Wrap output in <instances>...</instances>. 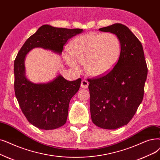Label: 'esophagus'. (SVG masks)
Segmentation results:
<instances>
[{"mask_svg": "<svg viewBox=\"0 0 160 160\" xmlns=\"http://www.w3.org/2000/svg\"><path fill=\"white\" fill-rule=\"evenodd\" d=\"M88 84H89V83H88V82L87 81V80H82V82H81V87L82 88H84V89H85V88H87L88 87Z\"/></svg>", "mask_w": 160, "mask_h": 160, "instance_id": "esophagus-1", "label": "esophagus"}]
</instances>
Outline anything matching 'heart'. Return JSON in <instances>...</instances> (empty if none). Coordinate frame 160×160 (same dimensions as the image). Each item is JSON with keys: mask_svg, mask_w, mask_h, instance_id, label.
<instances>
[{"mask_svg": "<svg viewBox=\"0 0 160 160\" xmlns=\"http://www.w3.org/2000/svg\"><path fill=\"white\" fill-rule=\"evenodd\" d=\"M68 52L71 57L66 56V61L72 68H78L76 60L84 64L88 74L97 76L115 66L120 58L121 44L114 34L90 33L74 38L69 44Z\"/></svg>", "mask_w": 160, "mask_h": 160, "instance_id": "obj_1", "label": "heart"}]
</instances>
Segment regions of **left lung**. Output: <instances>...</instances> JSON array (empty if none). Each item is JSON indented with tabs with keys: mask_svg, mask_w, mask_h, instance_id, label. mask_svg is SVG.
Returning a JSON list of instances; mask_svg holds the SVG:
<instances>
[{
	"mask_svg": "<svg viewBox=\"0 0 160 160\" xmlns=\"http://www.w3.org/2000/svg\"><path fill=\"white\" fill-rule=\"evenodd\" d=\"M99 30L115 34L121 52L112 70L88 79L90 112L97 126L116 129L127 125L141 105L148 68L142 44L128 27L115 23Z\"/></svg>",
	"mask_w": 160,
	"mask_h": 160,
	"instance_id": "1",
	"label": "left lung"
}]
</instances>
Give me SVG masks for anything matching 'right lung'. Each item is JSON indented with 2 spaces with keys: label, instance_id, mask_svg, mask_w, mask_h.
Masks as SVG:
<instances>
[{
  "label": "right lung",
  "instance_id": "add662e5",
  "mask_svg": "<svg viewBox=\"0 0 160 160\" xmlns=\"http://www.w3.org/2000/svg\"><path fill=\"white\" fill-rule=\"evenodd\" d=\"M82 31L42 25L26 40L17 55L13 69L16 97L27 120L38 129H55L66 123L69 102L78 91L82 80L68 81L59 75L47 84H34L25 76L26 55L37 47L61 53L68 40Z\"/></svg>",
  "mask_w": 160,
  "mask_h": 160
}]
</instances>
